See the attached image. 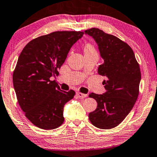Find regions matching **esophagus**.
I'll use <instances>...</instances> for the list:
<instances>
[{
  "label": "esophagus",
  "mask_w": 157,
  "mask_h": 157,
  "mask_svg": "<svg viewBox=\"0 0 157 157\" xmlns=\"http://www.w3.org/2000/svg\"><path fill=\"white\" fill-rule=\"evenodd\" d=\"M77 95L78 96L79 98H84L85 97H87V94H84V93H80V92H77Z\"/></svg>",
  "instance_id": "esophagus-1"
}]
</instances>
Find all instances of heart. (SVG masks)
<instances>
[{
    "label": "heart",
    "instance_id": "obj_1",
    "mask_svg": "<svg viewBox=\"0 0 157 157\" xmlns=\"http://www.w3.org/2000/svg\"><path fill=\"white\" fill-rule=\"evenodd\" d=\"M91 52H96L94 47H93L91 44H87L85 46V53H91Z\"/></svg>",
    "mask_w": 157,
    "mask_h": 157
}]
</instances>
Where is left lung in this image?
Returning <instances> with one entry per match:
<instances>
[{
  "instance_id": "obj_1",
  "label": "left lung",
  "mask_w": 157,
  "mask_h": 157,
  "mask_svg": "<svg viewBox=\"0 0 157 157\" xmlns=\"http://www.w3.org/2000/svg\"><path fill=\"white\" fill-rule=\"evenodd\" d=\"M85 33L98 45L104 59L98 73L106 78L103 82L106 92L89 94L98 104L96 110L89 113V120L98 128H114L124 120L138 98L141 79L139 64L130 45L118 37L98 28L87 29Z\"/></svg>"
}]
</instances>
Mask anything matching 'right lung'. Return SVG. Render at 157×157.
Instances as JSON below:
<instances>
[{"mask_svg": "<svg viewBox=\"0 0 157 157\" xmlns=\"http://www.w3.org/2000/svg\"><path fill=\"white\" fill-rule=\"evenodd\" d=\"M80 31H57L32 40L24 48L13 73L18 103L26 117L43 130L64 122V106L75 92L61 90L51 77L59 75L71 47L83 36Z\"/></svg>", "mask_w": 157, "mask_h": 157, "instance_id": "add662e5", "label": "right lung"}]
</instances>
